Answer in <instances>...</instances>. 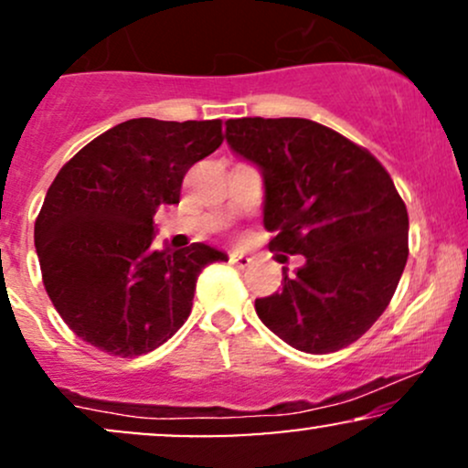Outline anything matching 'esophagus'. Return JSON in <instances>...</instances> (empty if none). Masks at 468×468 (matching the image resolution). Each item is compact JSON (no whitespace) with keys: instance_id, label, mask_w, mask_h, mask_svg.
<instances>
[{"instance_id":"esophagus-1","label":"esophagus","mask_w":468,"mask_h":468,"mask_svg":"<svg viewBox=\"0 0 468 468\" xmlns=\"http://www.w3.org/2000/svg\"><path fill=\"white\" fill-rule=\"evenodd\" d=\"M230 264L239 268V271H244V268H249L252 264V260L246 255H239V252H233V255H230Z\"/></svg>"}]
</instances>
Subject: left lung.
<instances>
[{"label": "left lung", "instance_id": "left-lung-1", "mask_svg": "<svg viewBox=\"0 0 468 468\" xmlns=\"http://www.w3.org/2000/svg\"><path fill=\"white\" fill-rule=\"evenodd\" d=\"M230 152L264 180L268 249L303 255L282 292L255 299L268 330L308 354L361 338L385 313L405 271L410 218L385 166L308 118L227 121Z\"/></svg>", "mask_w": 468, "mask_h": 468}]
</instances>
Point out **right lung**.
<instances>
[{
    "label": "right lung",
    "instance_id": "right-lung-1",
    "mask_svg": "<svg viewBox=\"0 0 468 468\" xmlns=\"http://www.w3.org/2000/svg\"><path fill=\"white\" fill-rule=\"evenodd\" d=\"M219 121L132 118L63 165L35 222L44 286L69 330L112 356L160 347L191 314L197 275L227 252L154 250V216L222 144Z\"/></svg>",
    "mask_w": 468,
    "mask_h": 468
}]
</instances>
